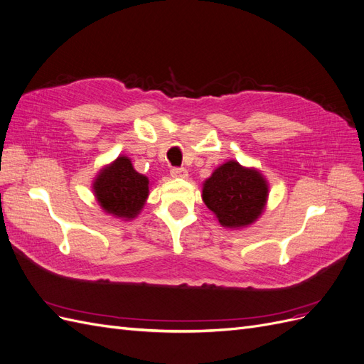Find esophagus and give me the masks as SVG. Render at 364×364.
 I'll use <instances>...</instances> for the list:
<instances>
[{
	"mask_svg": "<svg viewBox=\"0 0 364 364\" xmlns=\"http://www.w3.org/2000/svg\"><path fill=\"white\" fill-rule=\"evenodd\" d=\"M170 173L173 178H186V176H188V171H186V168L183 167H173Z\"/></svg>",
	"mask_w": 364,
	"mask_h": 364,
	"instance_id": "1",
	"label": "esophagus"
}]
</instances>
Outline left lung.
Segmentation results:
<instances>
[{
	"label": "left lung",
	"instance_id": "left-lung-1",
	"mask_svg": "<svg viewBox=\"0 0 364 364\" xmlns=\"http://www.w3.org/2000/svg\"><path fill=\"white\" fill-rule=\"evenodd\" d=\"M267 183L257 170L229 161L203 183V202L220 225L241 228L255 222L267 200Z\"/></svg>",
	"mask_w": 364,
	"mask_h": 364
}]
</instances>
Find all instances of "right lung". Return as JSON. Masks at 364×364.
<instances>
[{"label": "right lung", "mask_w": 364, "mask_h": 364, "mask_svg": "<svg viewBox=\"0 0 364 364\" xmlns=\"http://www.w3.org/2000/svg\"><path fill=\"white\" fill-rule=\"evenodd\" d=\"M94 191L106 213L134 218L149 196V179L134 170L129 158L119 156L98 174Z\"/></svg>", "instance_id": "right-lung-1"}]
</instances>
